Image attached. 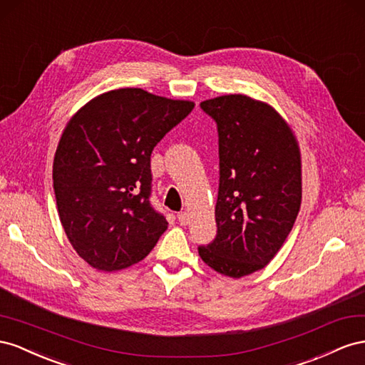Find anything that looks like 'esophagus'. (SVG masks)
I'll return each instance as SVG.
<instances>
[{"label": "esophagus", "mask_w": 365, "mask_h": 365, "mask_svg": "<svg viewBox=\"0 0 365 365\" xmlns=\"http://www.w3.org/2000/svg\"><path fill=\"white\" fill-rule=\"evenodd\" d=\"M177 218H179V223L182 225V226H186L190 223V215H188V212H179L177 214Z\"/></svg>", "instance_id": "obj_1"}]
</instances>
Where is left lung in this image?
<instances>
[{
	"mask_svg": "<svg viewBox=\"0 0 365 365\" xmlns=\"http://www.w3.org/2000/svg\"><path fill=\"white\" fill-rule=\"evenodd\" d=\"M218 133L215 238L199 246L203 262L240 278L263 269L286 242L301 206L295 136L267 103L243 95L205 101Z\"/></svg>",
	"mask_w": 365,
	"mask_h": 365,
	"instance_id": "obj_1",
	"label": "left lung"
}]
</instances>
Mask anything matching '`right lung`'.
<instances>
[{"mask_svg": "<svg viewBox=\"0 0 365 365\" xmlns=\"http://www.w3.org/2000/svg\"><path fill=\"white\" fill-rule=\"evenodd\" d=\"M142 88L90 101L62 133L53 190L62 227L81 258L120 270L150 254L168 222L151 203V153L192 111Z\"/></svg>", "mask_w": 365, "mask_h": 365, "instance_id": "add662e5", "label": "right lung"}]
</instances>
